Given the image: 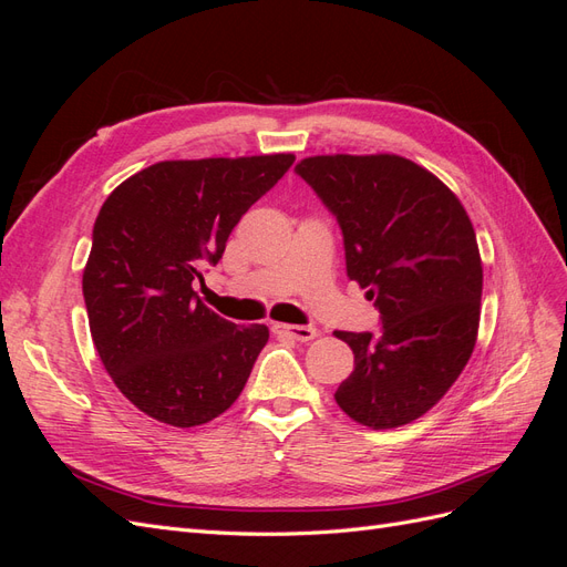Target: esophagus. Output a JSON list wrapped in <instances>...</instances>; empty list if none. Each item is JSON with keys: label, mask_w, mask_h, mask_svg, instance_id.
Here are the masks:
<instances>
[{"label": "esophagus", "mask_w": 567, "mask_h": 567, "mask_svg": "<svg viewBox=\"0 0 567 567\" xmlns=\"http://www.w3.org/2000/svg\"><path fill=\"white\" fill-rule=\"evenodd\" d=\"M271 331L277 336H286L300 342H307L317 336V329H312V326H290V323H271Z\"/></svg>", "instance_id": "1"}]
</instances>
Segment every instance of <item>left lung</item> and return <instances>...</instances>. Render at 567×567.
I'll return each mask as SVG.
<instances>
[{
  "label": "left lung",
  "mask_w": 567,
  "mask_h": 567,
  "mask_svg": "<svg viewBox=\"0 0 567 567\" xmlns=\"http://www.w3.org/2000/svg\"><path fill=\"white\" fill-rule=\"evenodd\" d=\"M342 234L350 281L381 329L336 331L354 371L336 402L373 431L416 421L475 348L483 262L471 219L435 175L402 156H315L296 165Z\"/></svg>",
  "instance_id": "left-lung-1"
}]
</instances>
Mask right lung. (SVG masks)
Listing matches in <instances>:
<instances>
[{
	"mask_svg": "<svg viewBox=\"0 0 567 567\" xmlns=\"http://www.w3.org/2000/svg\"><path fill=\"white\" fill-rule=\"evenodd\" d=\"M293 161L290 153L163 161L101 205L82 274L90 331L117 390L151 419L194 427L241 394L267 326L221 319L194 284Z\"/></svg>",
	"mask_w": 567,
	"mask_h": 567,
	"instance_id": "add662e5",
	"label": "right lung"
}]
</instances>
